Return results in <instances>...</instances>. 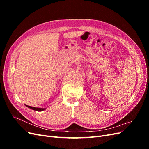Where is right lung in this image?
<instances>
[{"label":"right lung","mask_w":149,"mask_h":149,"mask_svg":"<svg viewBox=\"0 0 149 149\" xmlns=\"http://www.w3.org/2000/svg\"><path fill=\"white\" fill-rule=\"evenodd\" d=\"M26 107L30 108V109L34 110V111H43L46 109V108H41V107H32V106H30L28 105H25Z\"/></svg>","instance_id":"1"}]
</instances>
